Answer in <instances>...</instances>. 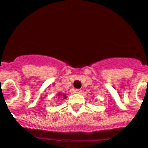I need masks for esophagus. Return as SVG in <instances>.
I'll return each instance as SVG.
<instances>
[{
    "label": "esophagus",
    "mask_w": 148,
    "mask_h": 148,
    "mask_svg": "<svg viewBox=\"0 0 148 148\" xmlns=\"http://www.w3.org/2000/svg\"><path fill=\"white\" fill-rule=\"evenodd\" d=\"M73 92H74V93H77V94H81V92H82V90H73Z\"/></svg>",
    "instance_id": "obj_1"
}]
</instances>
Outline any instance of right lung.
Masks as SVG:
<instances>
[{"mask_svg":"<svg viewBox=\"0 0 148 148\" xmlns=\"http://www.w3.org/2000/svg\"><path fill=\"white\" fill-rule=\"evenodd\" d=\"M57 96H58V98H61V99H66L67 98V96L64 93H58Z\"/></svg>","mask_w":148,"mask_h":148,"instance_id":"right-lung-1","label":"right lung"}]
</instances>
